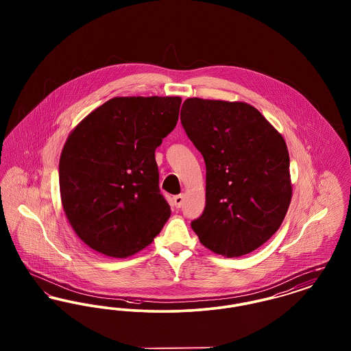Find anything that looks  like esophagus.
<instances>
[{"label":"esophagus","instance_id":"obj_1","mask_svg":"<svg viewBox=\"0 0 351 351\" xmlns=\"http://www.w3.org/2000/svg\"><path fill=\"white\" fill-rule=\"evenodd\" d=\"M184 202V195H178L173 197V204L176 208H182Z\"/></svg>","mask_w":351,"mask_h":351}]
</instances>
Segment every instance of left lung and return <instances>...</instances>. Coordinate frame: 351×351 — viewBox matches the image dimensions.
Here are the masks:
<instances>
[{"label":"left lung","instance_id":"left-lung-1","mask_svg":"<svg viewBox=\"0 0 351 351\" xmlns=\"http://www.w3.org/2000/svg\"><path fill=\"white\" fill-rule=\"evenodd\" d=\"M180 119L206 167V204L192 229L226 258L256 250L278 232L292 197L283 136L246 102L186 99Z\"/></svg>","mask_w":351,"mask_h":351}]
</instances>
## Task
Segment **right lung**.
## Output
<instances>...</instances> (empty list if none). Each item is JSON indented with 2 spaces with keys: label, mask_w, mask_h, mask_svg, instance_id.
<instances>
[{
  "label": "right lung",
  "mask_w": 351,
  "mask_h": 351,
  "mask_svg": "<svg viewBox=\"0 0 351 351\" xmlns=\"http://www.w3.org/2000/svg\"><path fill=\"white\" fill-rule=\"evenodd\" d=\"M180 97H114L69 134L59 162L63 208L90 249L126 258L171 216L155 150L179 119Z\"/></svg>",
  "instance_id": "obj_1"
}]
</instances>
